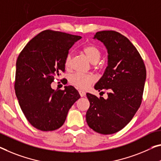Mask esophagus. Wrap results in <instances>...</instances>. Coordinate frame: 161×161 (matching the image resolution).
Here are the masks:
<instances>
[{"label":"esophagus","mask_w":161,"mask_h":161,"mask_svg":"<svg viewBox=\"0 0 161 161\" xmlns=\"http://www.w3.org/2000/svg\"><path fill=\"white\" fill-rule=\"evenodd\" d=\"M79 93H80L81 97H83V96H86V92L83 90H79Z\"/></svg>","instance_id":"34e87169"}]
</instances>
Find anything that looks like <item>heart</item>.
<instances>
[{
  "label": "heart",
  "instance_id": "1",
  "mask_svg": "<svg viewBox=\"0 0 161 161\" xmlns=\"http://www.w3.org/2000/svg\"><path fill=\"white\" fill-rule=\"evenodd\" d=\"M83 51L93 63H97L100 60L101 53L97 47L93 44H88L83 47ZM72 60V53H68L65 59V66L69 68L71 65ZM70 82L78 87L86 89L88 88L91 84L95 81V77L93 75L84 74L81 73H75L70 76Z\"/></svg>",
  "mask_w": 161,
  "mask_h": 161
}]
</instances>
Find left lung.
I'll use <instances>...</instances> for the list:
<instances>
[{"label":"left lung","instance_id":"1","mask_svg":"<svg viewBox=\"0 0 161 161\" xmlns=\"http://www.w3.org/2000/svg\"><path fill=\"white\" fill-rule=\"evenodd\" d=\"M94 38L104 44L108 54V66L94 88L108 93L107 99L86 93L90 102L86 122L95 132L111 135L123 129L140 108L146 68L137 49L119 32L98 31Z\"/></svg>","mask_w":161,"mask_h":161}]
</instances>
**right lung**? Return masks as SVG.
<instances>
[{"mask_svg":"<svg viewBox=\"0 0 161 161\" xmlns=\"http://www.w3.org/2000/svg\"><path fill=\"white\" fill-rule=\"evenodd\" d=\"M80 36L47 29L31 39L16 61L14 88L29 122L42 131H53L65 122L69 109L80 97L73 86L53 90L51 83L65 72L69 49Z\"/></svg>","mask_w":161,"mask_h":161,"instance_id":"add662e5","label":"right lung"}]
</instances>
